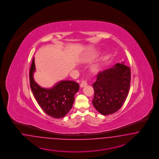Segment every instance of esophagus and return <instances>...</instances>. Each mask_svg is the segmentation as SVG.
Listing matches in <instances>:
<instances>
[{
  "label": "esophagus",
  "instance_id": "obj_1",
  "mask_svg": "<svg viewBox=\"0 0 159 159\" xmlns=\"http://www.w3.org/2000/svg\"><path fill=\"white\" fill-rule=\"evenodd\" d=\"M87 85V82H86V81H83V82L80 83V87L81 88H83V87H84L86 86Z\"/></svg>",
  "mask_w": 159,
  "mask_h": 159
}]
</instances>
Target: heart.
Segmentation results:
<instances>
[{"instance_id":"1","label":"heart","mask_w":159,"mask_h":159,"mask_svg":"<svg viewBox=\"0 0 159 159\" xmlns=\"http://www.w3.org/2000/svg\"><path fill=\"white\" fill-rule=\"evenodd\" d=\"M99 69V66L98 65H94L93 68H92V71L94 72H97Z\"/></svg>"}]
</instances>
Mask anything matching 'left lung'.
Instances as JSON below:
<instances>
[{"instance_id": "8db88e82", "label": "left lung", "mask_w": 159, "mask_h": 159, "mask_svg": "<svg viewBox=\"0 0 159 159\" xmlns=\"http://www.w3.org/2000/svg\"><path fill=\"white\" fill-rule=\"evenodd\" d=\"M130 83V68L124 62L100 72L93 84L94 96L92 102L94 108L104 116L118 111L126 100Z\"/></svg>"}]
</instances>
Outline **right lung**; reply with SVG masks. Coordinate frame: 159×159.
Masks as SVG:
<instances>
[{
	"label": "right lung",
	"mask_w": 159,
	"mask_h": 159,
	"mask_svg": "<svg viewBox=\"0 0 159 159\" xmlns=\"http://www.w3.org/2000/svg\"><path fill=\"white\" fill-rule=\"evenodd\" d=\"M35 71L34 58L30 69V84L39 106L51 117H64L72 107L75 95L79 89V84L71 80H62L52 88H43L34 80L33 74Z\"/></svg>",
	"instance_id": "right-lung-1"
}]
</instances>
